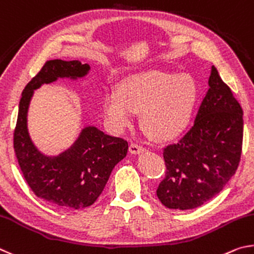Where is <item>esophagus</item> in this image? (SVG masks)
Here are the masks:
<instances>
[{
  "label": "esophagus",
  "mask_w": 254,
  "mask_h": 254,
  "mask_svg": "<svg viewBox=\"0 0 254 254\" xmlns=\"http://www.w3.org/2000/svg\"><path fill=\"white\" fill-rule=\"evenodd\" d=\"M129 152H130V154H132V155L141 154V153L145 152V148L143 147V146H140V145H138V144L131 143L130 146H129Z\"/></svg>",
  "instance_id": "1"
}]
</instances>
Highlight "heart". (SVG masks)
Here are the masks:
<instances>
[{
	"label": "heart",
	"mask_w": 254,
	"mask_h": 254,
	"mask_svg": "<svg viewBox=\"0 0 254 254\" xmlns=\"http://www.w3.org/2000/svg\"><path fill=\"white\" fill-rule=\"evenodd\" d=\"M198 98V83L190 74L146 70L127 75L105 93L102 115L111 128L120 131L140 111L141 127L154 139L170 141L188 129Z\"/></svg>",
	"instance_id": "1"
}]
</instances>
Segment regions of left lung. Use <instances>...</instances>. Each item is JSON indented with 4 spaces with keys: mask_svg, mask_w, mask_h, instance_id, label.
<instances>
[{
    "mask_svg": "<svg viewBox=\"0 0 254 254\" xmlns=\"http://www.w3.org/2000/svg\"><path fill=\"white\" fill-rule=\"evenodd\" d=\"M194 126L164 148L166 174L157 197L173 210H192L216 196L235 174L242 152L243 110L212 65Z\"/></svg>",
    "mask_w": 254,
    "mask_h": 254,
    "instance_id": "left-lung-1",
    "label": "left lung"
}]
</instances>
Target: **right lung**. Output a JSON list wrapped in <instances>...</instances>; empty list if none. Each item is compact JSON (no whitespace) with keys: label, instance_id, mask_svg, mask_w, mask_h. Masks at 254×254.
I'll return each instance as SVG.
<instances>
[{"label":"right lung","instance_id":"1","mask_svg":"<svg viewBox=\"0 0 254 254\" xmlns=\"http://www.w3.org/2000/svg\"><path fill=\"white\" fill-rule=\"evenodd\" d=\"M89 70L90 65L78 60L47 61L22 92L13 137L17 162L32 192L52 205L69 210H79L96 202L111 171L126 157L128 143L88 126L70 148L58 156H47L31 140L26 117L35 89L58 78H82Z\"/></svg>","mask_w":254,"mask_h":254}]
</instances>
